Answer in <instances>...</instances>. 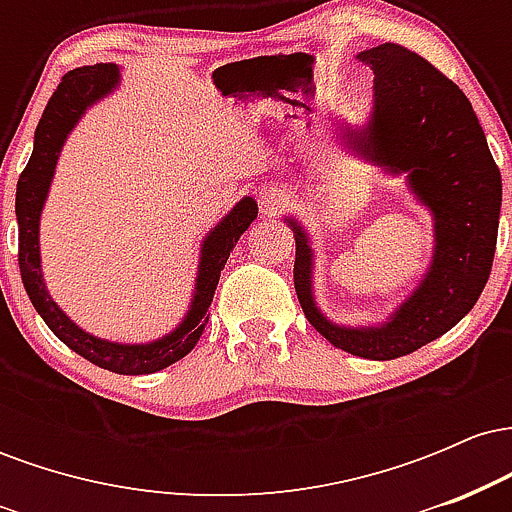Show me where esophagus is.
Masks as SVG:
<instances>
[{"instance_id": "1", "label": "esophagus", "mask_w": 512, "mask_h": 512, "mask_svg": "<svg viewBox=\"0 0 512 512\" xmlns=\"http://www.w3.org/2000/svg\"><path fill=\"white\" fill-rule=\"evenodd\" d=\"M281 202H284V192H281L279 187H267V190L260 192V204H262V209L274 211V209L281 207Z\"/></svg>"}]
</instances>
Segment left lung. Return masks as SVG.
<instances>
[{
	"label": "left lung",
	"mask_w": 512,
	"mask_h": 512,
	"mask_svg": "<svg viewBox=\"0 0 512 512\" xmlns=\"http://www.w3.org/2000/svg\"><path fill=\"white\" fill-rule=\"evenodd\" d=\"M373 69V110L366 125L342 122V144L354 156L404 175L433 216V255L424 279L378 325H337L315 303V250L301 221L286 216L296 236L298 301L310 325L349 354L390 361L438 339L479 301L491 274L501 216V173L493 163L472 103L424 57L385 43L363 50Z\"/></svg>",
	"instance_id": "8db88e82"
}]
</instances>
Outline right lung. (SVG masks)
Returning <instances> with one entry per match:
<instances>
[{
	"mask_svg": "<svg viewBox=\"0 0 512 512\" xmlns=\"http://www.w3.org/2000/svg\"><path fill=\"white\" fill-rule=\"evenodd\" d=\"M117 84H120V67L117 64H93V67L72 69L57 86V91L52 93L48 108H45L38 129H35L31 161L16 182L19 269L33 308L38 310V315L43 317L45 325L55 332L60 342L105 370H113L120 375H146L168 368L170 363L180 361L182 356L195 349L204 327H207L209 305L214 301L223 264H226L231 250L236 248L240 236L257 219V202L252 197H243L204 236L202 248H199L195 293H192L185 317L173 332L146 344H122L93 337L91 332L81 330L72 317L52 301L48 286H45L43 264H40V214H43L45 199L50 195L57 161H60L62 146L67 142L69 132L86 115V110L108 93H113Z\"/></svg>",
	"mask_w": 512,
	"mask_h": 512,
	"instance_id": "add662e5",
	"label": "right lung"
}]
</instances>
